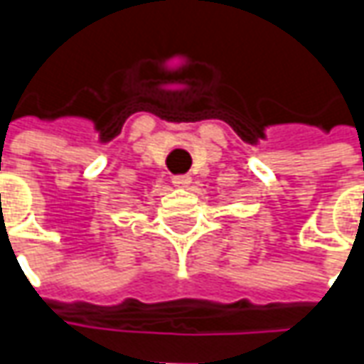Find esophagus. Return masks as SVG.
Masks as SVG:
<instances>
[{
	"mask_svg": "<svg viewBox=\"0 0 364 364\" xmlns=\"http://www.w3.org/2000/svg\"><path fill=\"white\" fill-rule=\"evenodd\" d=\"M190 182H192V178L188 174H182V176H174L172 178V184L178 186V188H188Z\"/></svg>",
	"mask_w": 364,
	"mask_h": 364,
	"instance_id": "obj_1",
	"label": "esophagus"
}]
</instances>
